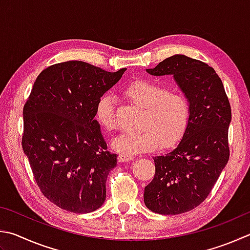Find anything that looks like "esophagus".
Masks as SVG:
<instances>
[{
  "mask_svg": "<svg viewBox=\"0 0 250 250\" xmlns=\"http://www.w3.org/2000/svg\"><path fill=\"white\" fill-rule=\"evenodd\" d=\"M131 160H133V156L132 155H126V154H120L119 156H118V161L124 163V162H129Z\"/></svg>",
  "mask_w": 250,
  "mask_h": 250,
  "instance_id": "1",
  "label": "esophagus"
}]
</instances>
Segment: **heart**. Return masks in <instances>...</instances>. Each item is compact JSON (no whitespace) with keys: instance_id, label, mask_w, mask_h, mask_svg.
Wrapping results in <instances>:
<instances>
[{"instance_id":"heart-1","label":"heart","mask_w":250,"mask_h":250,"mask_svg":"<svg viewBox=\"0 0 250 250\" xmlns=\"http://www.w3.org/2000/svg\"><path fill=\"white\" fill-rule=\"evenodd\" d=\"M125 97L140 108V131H128L113 139L111 146L118 153L133 155L152 151L163 144L166 147L179 143L187 133L191 120V106L184 94L169 92L166 86L151 80H138L125 89ZM95 117L107 131L117 128L115 98L105 94L98 99Z\"/></svg>"}]
</instances>
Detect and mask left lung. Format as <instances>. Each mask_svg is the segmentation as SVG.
<instances>
[{
  "instance_id": "obj_1",
  "label": "left lung",
  "mask_w": 250,
  "mask_h": 250,
  "mask_svg": "<svg viewBox=\"0 0 250 250\" xmlns=\"http://www.w3.org/2000/svg\"><path fill=\"white\" fill-rule=\"evenodd\" d=\"M146 72L174 75L191 106L187 133L175 149L154 157L155 175L144 188L149 210L180 214L206 200L228 164L230 105L220 76L202 61L175 54Z\"/></svg>"
}]
</instances>
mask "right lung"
Listing matches in <instances>:
<instances>
[{"instance_id":"1","label":"right lung","mask_w":250,"mask_h":250,"mask_svg":"<svg viewBox=\"0 0 250 250\" xmlns=\"http://www.w3.org/2000/svg\"><path fill=\"white\" fill-rule=\"evenodd\" d=\"M125 70L66 61L36 79L22 109L21 146L40 191L63 210L89 213L106 200L117 154L107 151L95 107Z\"/></svg>"}]
</instances>
